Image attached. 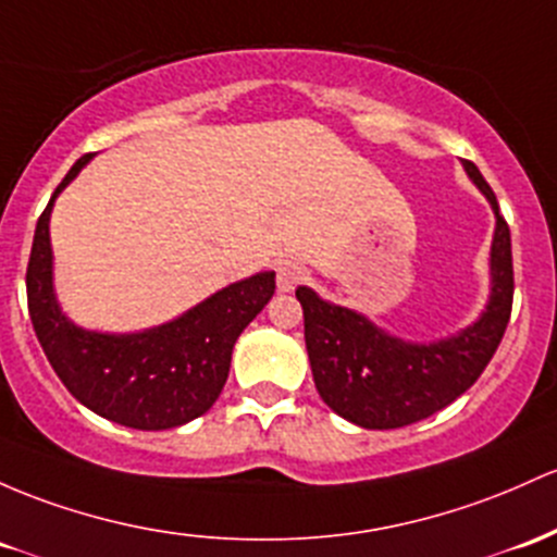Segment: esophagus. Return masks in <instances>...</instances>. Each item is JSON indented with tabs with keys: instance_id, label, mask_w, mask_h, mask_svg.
Returning <instances> with one entry per match:
<instances>
[{
	"instance_id": "esophagus-1",
	"label": "esophagus",
	"mask_w": 557,
	"mask_h": 557,
	"mask_svg": "<svg viewBox=\"0 0 557 557\" xmlns=\"http://www.w3.org/2000/svg\"><path fill=\"white\" fill-rule=\"evenodd\" d=\"M301 283H307V269L301 264H283L277 269V288L283 293L298 288Z\"/></svg>"
}]
</instances>
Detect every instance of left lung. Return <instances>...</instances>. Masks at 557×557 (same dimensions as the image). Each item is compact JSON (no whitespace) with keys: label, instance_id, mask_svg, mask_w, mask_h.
Returning a JSON list of instances; mask_svg holds the SVG:
<instances>
[{"label":"left lung","instance_id":"left-lung-1","mask_svg":"<svg viewBox=\"0 0 557 557\" xmlns=\"http://www.w3.org/2000/svg\"><path fill=\"white\" fill-rule=\"evenodd\" d=\"M462 166L497 216L492 296L475 325L436 344H405L357 311L333 307L309 288L296 290L304 307V338L314 386L325 405L354 425L388 431L431 418L479 381L503 341L516 288L510 227L475 163L462 161Z\"/></svg>","mask_w":557,"mask_h":557}]
</instances>
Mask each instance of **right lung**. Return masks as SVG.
I'll return each instance as SVG.
<instances>
[{"instance_id": "1", "label": "right lung", "mask_w": 557, "mask_h": 557, "mask_svg": "<svg viewBox=\"0 0 557 557\" xmlns=\"http://www.w3.org/2000/svg\"><path fill=\"white\" fill-rule=\"evenodd\" d=\"M91 158L65 174L36 222L26 269L28 314L63 386L100 418L139 431L185 425L209 412L230 375L232 346L274 293V272H259L213 293L180 320L145 333L108 335L76 327L54 301L50 213L58 193Z\"/></svg>"}]
</instances>
